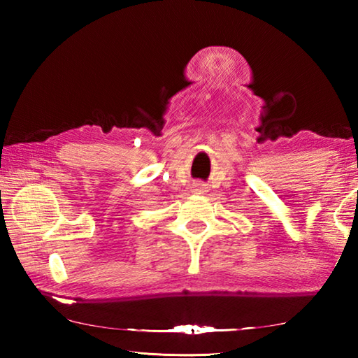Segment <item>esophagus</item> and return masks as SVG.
Wrapping results in <instances>:
<instances>
[{
    "label": "esophagus",
    "instance_id": "esophagus-1",
    "mask_svg": "<svg viewBox=\"0 0 358 358\" xmlns=\"http://www.w3.org/2000/svg\"><path fill=\"white\" fill-rule=\"evenodd\" d=\"M194 191H196L197 194H202L205 191V186L201 185V183H197L196 186H194Z\"/></svg>",
    "mask_w": 358,
    "mask_h": 358
}]
</instances>
